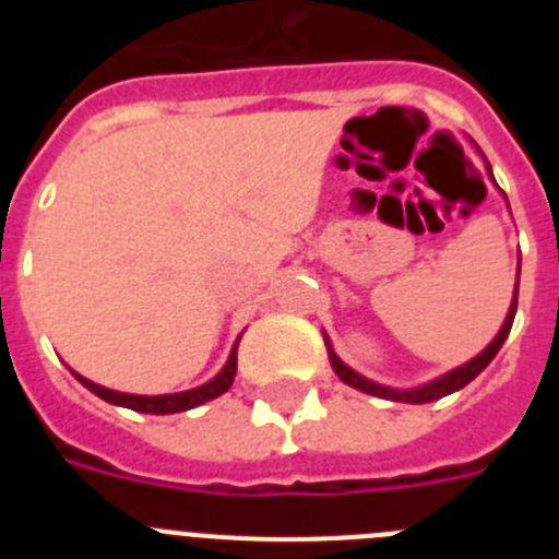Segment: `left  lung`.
<instances>
[{
	"instance_id": "left-lung-1",
	"label": "left lung",
	"mask_w": 559,
	"mask_h": 559,
	"mask_svg": "<svg viewBox=\"0 0 559 559\" xmlns=\"http://www.w3.org/2000/svg\"><path fill=\"white\" fill-rule=\"evenodd\" d=\"M476 145V142H473ZM478 151V145H476ZM481 153V151H478ZM487 176L492 179V170L490 165H487ZM496 181V179H492ZM518 276H521V269H518ZM515 310H518V283H515V294H512V305H510V313H507V319H503L501 330H498L496 338L487 344V347L481 349V353L476 355L473 360H467V364H462V367L451 369V372H445L442 378L431 380V383H423V386L417 389H392V386H380V383H374V380L364 378V374H358L355 369H349L344 360L338 358V355L333 353V347H330V338L324 335V344H328V355H330V364H333L335 374H338L347 386L358 389V392H367V394H374V397H386V400H397V403H433V400L445 397V394H453L459 392V389H464L467 383H471L473 378H476L478 372H481L487 364H490L492 358L498 355V349L503 347V341H507V335H510L512 330V322H515Z\"/></svg>"
}]
</instances>
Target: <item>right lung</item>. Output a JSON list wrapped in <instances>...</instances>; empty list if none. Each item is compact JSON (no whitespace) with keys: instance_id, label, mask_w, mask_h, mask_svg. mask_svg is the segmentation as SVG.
Returning a JSON list of instances; mask_svg holds the SVG:
<instances>
[{"instance_id":"1","label":"right lung","mask_w":559,"mask_h":559,"mask_svg":"<svg viewBox=\"0 0 559 559\" xmlns=\"http://www.w3.org/2000/svg\"><path fill=\"white\" fill-rule=\"evenodd\" d=\"M237 344L240 338L235 341V347H231L229 360H226V367L221 369L210 383L199 389H190V392H176V394H156V397H147V394H126V392H114V389L100 386V383H92L88 378L83 374L72 372L78 380H81L83 386L88 389L92 394L103 397L106 403H114V406H122V408H133V412H142V414H176V412H187V408H195L206 400H215L231 386V380H235L237 372Z\"/></svg>"}]
</instances>
